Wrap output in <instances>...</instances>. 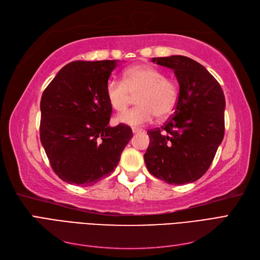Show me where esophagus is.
Wrapping results in <instances>:
<instances>
[{"instance_id":"esophagus-1","label":"esophagus","mask_w":260,"mask_h":260,"mask_svg":"<svg viewBox=\"0 0 260 260\" xmlns=\"http://www.w3.org/2000/svg\"><path fill=\"white\" fill-rule=\"evenodd\" d=\"M142 131V129H140V128H132V132L133 133H139V132H141Z\"/></svg>"}]
</instances>
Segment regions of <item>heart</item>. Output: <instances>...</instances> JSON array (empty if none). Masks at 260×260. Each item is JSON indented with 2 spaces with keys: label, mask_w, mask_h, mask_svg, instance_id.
I'll list each match as a JSON object with an SVG mask.
<instances>
[{
  "label": "heart",
  "mask_w": 260,
  "mask_h": 260,
  "mask_svg": "<svg viewBox=\"0 0 260 260\" xmlns=\"http://www.w3.org/2000/svg\"><path fill=\"white\" fill-rule=\"evenodd\" d=\"M179 93V83L151 65L131 66L124 70L123 81L109 78L105 85L106 99L117 113L124 112L132 96L138 95V106L116 118V122L132 127L151 122L155 116L168 117L175 111Z\"/></svg>",
  "instance_id": "b5f03b06"
}]
</instances>
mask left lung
<instances>
[{"instance_id":"left-lung-1","label":"left lung","mask_w":260,"mask_h":260,"mask_svg":"<svg viewBox=\"0 0 260 260\" xmlns=\"http://www.w3.org/2000/svg\"><path fill=\"white\" fill-rule=\"evenodd\" d=\"M175 72L180 85L176 112L161 128L147 131V170L169 184L199 180L224 136L225 100L219 82L200 62L181 55L154 57Z\"/></svg>"}]
</instances>
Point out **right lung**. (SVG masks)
<instances>
[{
    "label": "right lung",
    "mask_w": 260,
    "mask_h": 260,
    "mask_svg": "<svg viewBox=\"0 0 260 260\" xmlns=\"http://www.w3.org/2000/svg\"><path fill=\"white\" fill-rule=\"evenodd\" d=\"M117 60H76L62 67L41 98L40 140L62 181L93 185L119 162L132 130L109 127L113 108L105 85Z\"/></svg>",
    "instance_id": "right-lung-1"
}]
</instances>
